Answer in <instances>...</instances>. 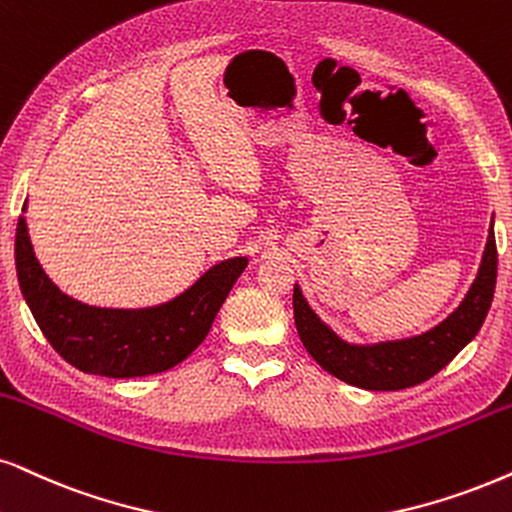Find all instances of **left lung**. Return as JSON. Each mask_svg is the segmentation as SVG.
<instances>
[{
	"instance_id": "8db88e82",
	"label": "left lung",
	"mask_w": 512,
	"mask_h": 512,
	"mask_svg": "<svg viewBox=\"0 0 512 512\" xmlns=\"http://www.w3.org/2000/svg\"><path fill=\"white\" fill-rule=\"evenodd\" d=\"M496 238L494 224L484 248L480 271L468 295L439 326L406 340L378 342V345H349L312 312L302 290H293L295 326L304 349L316 364L335 378L364 390H404L432 378L456 357L482 328L494 300L496 288Z\"/></svg>"
}]
</instances>
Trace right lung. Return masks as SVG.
<instances>
[{"label":"right lung","mask_w":512,"mask_h":512,"mask_svg":"<svg viewBox=\"0 0 512 512\" xmlns=\"http://www.w3.org/2000/svg\"><path fill=\"white\" fill-rule=\"evenodd\" d=\"M245 267L248 257L219 262L189 290L158 307H89L51 283L32 250L25 217H18L16 271L25 302L49 345L82 373L141 378L177 366L210 333L219 307Z\"/></svg>","instance_id":"obj_1"}]
</instances>
